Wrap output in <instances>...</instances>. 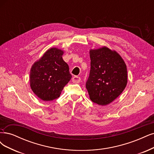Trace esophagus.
<instances>
[{
	"label": "esophagus",
	"instance_id": "esophagus-1",
	"mask_svg": "<svg viewBox=\"0 0 154 154\" xmlns=\"http://www.w3.org/2000/svg\"><path fill=\"white\" fill-rule=\"evenodd\" d=\"M72 82H73L74 83H78L80 82L81 78H80V77L75 76H74V77L72 78Z\"/></svg>",
	"mask_w": 154,
	"mask_h": 154
}]
</instances>
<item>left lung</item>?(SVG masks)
I'll list each match as a JSON object with an SVG mask.
<instances>
[{
  "mask_svg": "<svg viewBox=\"0 0 154 154\" xmlns=\"http://www.w3.org/2000/svg\"><path fill=\"white\" fill-rule=\"evenodd\" d=\"M91 71L86 88L91 100L100 106L113 102L128 83L127 66L115 50L103 46L90 50Z\"/></svg>",
  "mask_w": 154,
  "mask_h": 154,
  "instance_id": "1",
  "label": "left lung"
}]
</instances>
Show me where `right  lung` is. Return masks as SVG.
Masks as SVG:
<instances>
[{
  "label": "right lung",
  "mask_w": 154,
  "mask_h": 154,
  "mask_svg": "<svg viewBox=\"0 0 154 154\" xmlns=\"http://www.w3.org/2000/svg\"><path fill=\"white\" fill-rule=\"evenodd\" d=\"M63 51L57 48L48 50L30 69V85L33 92L44 101L59 97L72 76L62 59Z\"/></svg>",
  "instance_id": "add662e5"
}]
</instances>
